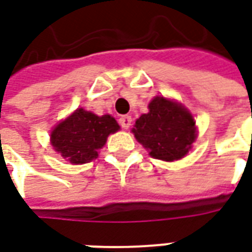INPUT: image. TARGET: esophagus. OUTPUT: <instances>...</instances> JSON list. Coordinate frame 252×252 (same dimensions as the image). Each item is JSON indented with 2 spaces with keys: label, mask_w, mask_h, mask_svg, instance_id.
Returning a JSON list of instances; mask_svg holds the SVG:
<instances>
[{
  "label": "esophagus",
  "mask_w": 252,
  "mask_h": 252,
  "mask_svg": "<svg viewBox=\"0 0 252 252\" xmlns=\"http://www.w3.org/2000/svg\"><path fill=\"white\" fill-rule=\"evenodd\" d=\"M119 123H120V126L124 128V129H128L132 124V117L131 116H121L120 119H119Z\"/></svg>",
  "instance_id": "obj_1"
}]
</instances>
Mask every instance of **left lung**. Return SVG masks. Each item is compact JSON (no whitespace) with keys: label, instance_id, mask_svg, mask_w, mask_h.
Here are the masks:
<instances>
[{"label":"left lung","instance_id":"left-lung-1","mask_svg":"<svg viewBox=\"0 0 252 252\" xmlns=\"http://www.w3.org/2000/svg\"><path fill=\"white\" fill-rule=\"evenodd\" d=\"M148 109L132 128L137 142L155 159L173 162L184 158L197 137L191 113L182 104L164 97H155Z\"/></svg>","mask_w":252,"mask_h":252}]
</instances>
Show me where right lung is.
<instances>
[{"mask_svg": "<svg viewBox=\"0 0 252 252\" xmlns=\"http://www.w3.org/2000/svg\"><path fill=\"white\" fill-rule=\"evenodd\" d=\"M119 129L120 126L110 115L97 116L79 108L54 128L51 144L67 162L88 163L98 157L110 133Z\"/></svg>", "mask_w": 252, "mask_h": 252, "instance_id": "right-lung-1", "label": "right lung"}]
</instances>
